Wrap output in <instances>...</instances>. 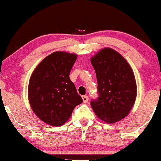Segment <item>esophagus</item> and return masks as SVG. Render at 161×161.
I'll return each instance as SVG.
<instances>
[{
    "instance_id": "obj_1",
    "label": "esophagus",
    "mask_w": 161,
    "mask_h": 161,
    "mask_svg": "<svg viewBox=\"0 0 161 161\" xmlns=\"http://www.w3.org/2000/svg\"><path fill=\"white\" fill-rule=\"evenodd\" d=\"M82 99H83V102H84V103H87V101H88V97L87 96V95H84V96H82Z\"/></svg>"
}]
</instances>
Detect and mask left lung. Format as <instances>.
<instances>
[{
	"instance_id": "1",
	"label": "left lung",
	"mask_w": 161,
	"mask_h": 161,
	"mask_svg": "<svg viewBox=\"0 0 161 161\" xmlns=\"http://www.w3.org/2000/svg\"><path fill=\"white\" fill-rule=\"evenodd\" d=\"M98 82V97L91 106L97 117L114 124L128 116L137 95L134 73L125 58L105 47L91 58Z\"/></svg>"
}]
</instances>
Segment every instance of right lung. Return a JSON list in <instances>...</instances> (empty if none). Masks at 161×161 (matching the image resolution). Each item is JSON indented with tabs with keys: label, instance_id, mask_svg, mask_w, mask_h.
I'll list each match as a JSON object with an SVG mask.
<instances>
[{
	"label": "right lung",
	"instance_id": "obj_1",
	"mask_svg": "<svg viewBox=\"0 0 161 161\" xmlns=\"http://www.w3.org/2000/svg\"><path fill=\"white\" fill-rule=\"evenodd\" d=\"M76 54L55 52L38 64L30 77L28 98L34 114L52 126L64 125L73 110L82 103L69 73L77 60Z\"/></svg>",
	"mask_w": 161,
	"mask_h": 161
}]
</instances>
